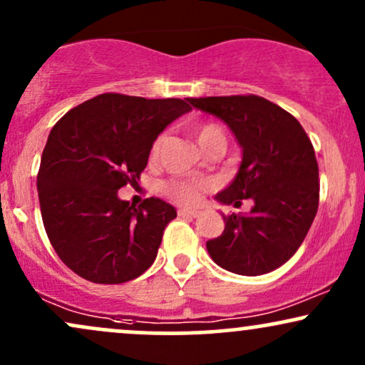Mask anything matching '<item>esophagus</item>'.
Returning <instances> with one entry per match:
<instances>
[{
    "label": "esophagus",
    "instance_id": "1",
    "mask_svg": "<svg viewBox=\"0 0 365 365\" xmlns=\"http://www.w3.org/2000/svg\"><path fill=\"white\" fill-rule=\"evenodd\" d=\"M180 216H188V217H199L200 211L199 209H190V207H182L178 209Z\"/></svg>",
    "mask_w": 365,
    "mask_h": 365
}]
</instances>
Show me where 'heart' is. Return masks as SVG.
I'll list each match as a JSON object with an SVG mask.
<instances>
[{
  "instance_id": "b5f03b06",
  "label": "heart",
  "mask_w": 365,
  "mask_h": 365,
  "mask_svg": "<svg viewBox=\"0 0 365 365\" xmlns=\"http://www.w3.org/2000/svg\"><path fill=\"white\" fill-rule=\"evenodd\" d=\"M194 135L197 144L200 149L207 148L212 142H223L226 144V135L223 128L216 123H200L194 128ZM163 137H158L153 142L149 149V159L150 161H156L159 156V150H161ZM207 187L206 182H197V180H170L161 185L163 194L170 199H173L175 202L180 204H195L200 200V194H202L204 188Z\"/></svg>"
}]
</instances>
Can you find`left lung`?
<instances>
[{
    "instance_id": "left-lung-1",
    "label": "left lung",
    "mask_w": 365,
    "mask_h": 365,
    "mask_svg": "<svg viewBox=\"0 0 365 365\" xmlns=\"http://www.w3.org/2000/svg\"><path fill=\"white\" fill-rule=\"evenodd\" d=\"M232 128L242 145L235 180L216 195L221 204L254 200L249 215L225 216L207 240L217 266L244 276L274 271L302 245L319 206V168L312 142L295 116L259 96L188 98Z\"/></svg>"
}]
</instances>
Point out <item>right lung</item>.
I'll return each mask as SVG.
<instances>
[{
  "label": "right lung",
  "mask_w": 365,
  "mask_h": 365,
  "mask_svg": "<svg viewBox=\"0 0 365 365\" xmlns=\"http://www.w3.org/2000/svg\"><path fill=\"white\" fill-rule=\"evenodd\" d=\"M190 110L188 98L106 92L58 120L41 158L37 192L49 242L73 273L118 284L149 269L177 211L158 197L133 207L118 190L135 185L153 142Z\"/></svg>",
  "instance_id": "1"
}]
</instances>
